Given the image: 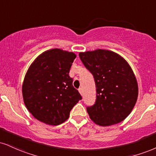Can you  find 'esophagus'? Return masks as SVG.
Segmentation results:
<instances>
[{
	"label": "esophagus",
	"instance_id": "34e87169",
	"mask_svg": "<svg viewBox=\"0 0 156 156\" xmlns=\"http://www.w3.org/2000/svg\"><path fill=\"white\" fill-rule=\"evenodd\" d=\"M78 91H79V92H80V94L83 95V90H82V88H80V89H78Z\"/></svg>",
	"mask_w": 156,
	"mask_h": 156
}]
</instances>
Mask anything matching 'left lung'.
<instances>
[{"label": "left lung", "instance_id": "left-lung-1", "mask_svg": "<svg viewBox=\"0 0 156 156\" xmlns=\"http://www.w3.org/2000/svg\"><path fill=\"white\" fill-rule=\"evenodd\" d=\"M79 57L93 75L96 85L94 105L86 108L90 119L102 126L123 121L132 112L138 97L137 81L130 65L108 50L80 52Z\"/></svg>", "mask_w": 156, "mask_h": 156}]
</instances>
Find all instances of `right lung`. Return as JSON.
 Segmentation results:
<instances>
[{
  "label": "right lung",
  "instance_id": "1",
  "mask_svg": "<svg viewBox=\"0 0 156 156\" xmlns=\"http://www.w3.org/2000/svg\"><path fill=\"white\" fill-rule=\"evenodd\" d=\"M76 57L73 52L53 48L39 55L29 67L22 95L26 108L37 120L48 125L61 124L82 99L69 76Z\"/></svg>",
  "mask_w": 156,
  "mask_h": 156
}]
</instances>
